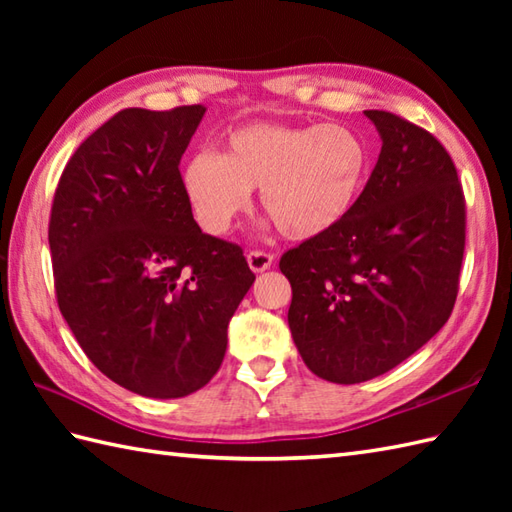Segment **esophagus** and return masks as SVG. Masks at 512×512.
Listing matches in <instances>:
<instances>
[{
  "label": "esophagus",
  "instance_id": "esophagus-1",
  "mask_svg": "<svg viewBox=\"0 0 512 512\" xmlns=\"http://www.w3.org/2000/svg\"><path fill=\"white\" fill-rule=\"evenodd\" d=\"M248 266L253 273H264L275 262V255L273 253H266V250H248Z\"/></svg>",
  "mask_w": 512,
  "mask_h": 512
}]
</instances>
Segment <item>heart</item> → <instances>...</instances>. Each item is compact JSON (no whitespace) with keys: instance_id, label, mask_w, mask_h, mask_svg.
Instances as JSON below:
<instances>
[{"instance_id":"b5f03b06","label":"heart","mask_w":512,"mask_h":512,"mask_svg":"<svg viewBox=\"0 0 512 512\" xmlns=\"http://www.w3.org/2000/svg\"><path fill=\"white\" fill-rule=\"evenodd\" d=\"M369 171L372 149L352 127L253 123L233 129L220 156H193L182 184L206 233L224 235L250 209V191L259 189L281 233L310 239L350 215Z\"/></svg>"}]
</instances>
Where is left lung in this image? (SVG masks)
Here are the masks:
<instances>
[{
	"mask_svg": "<svg viewBox=\"0 0 512 512\" xmlns=\"http://www.w3.org/2000/svg\"><path fill=\"white\" fill-rule=\"evenodd\" d=\"M361 198L332 231L286 250L288 325L312 374L354 385L389 372L440 332L458 299L466 202L449 151L383 110Z\"/></svg>",
	"mask_w": 512,
	"mask_h": 512,
	"instance_id": "8db88e82",
	"label": "left lung"
}]
</instances>
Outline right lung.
<instances>
[{
    "label": "right lung",
    "mask_w": 512,
    "mask_h": 512,
    "mask_svg": "<svg viewBox=\"0 0 512 512\" xmlns=\"http://www.w3.org/2000/svg\"><path fill=\"white\" fill-rule=\"evenodd\" d=\"M204 112L114 114L74 151L52 200L63 319L107 378L147 398L209 383L255 281L242 246L200 231L184 191L180 158Z\"/></svg>",
    "instance_id": "add662e5"
}]
</instances>
